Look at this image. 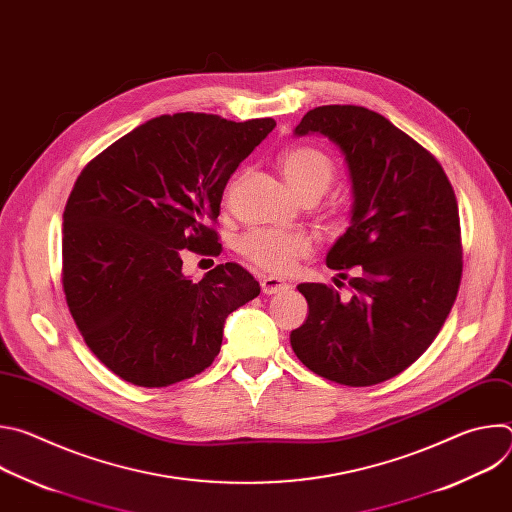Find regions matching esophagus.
Returning <instances> with one entry per match:
<instances>
[{
	"instance_id": "1",
	"label": "esophagus",
	"mask_w": 512,
	"mask_h": 512,
	"mask_svg": "<svg viewBox=\"0 0 512 512\" xmlns=\"http://www.w3.org/2000/svg\"><path fill=\"white\" fill-rule=\"evenodd\" d=\"M289 285L277 277H263L261 279V291L265 296H275V294H281V291H285Z\"/></svg>"
}]
</instances>
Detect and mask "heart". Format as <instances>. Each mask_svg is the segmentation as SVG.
I'll list each match as a JSON object with an SVG mask.
<instances>
[{"instance_id": "obj_1", "label": "heart", "mask_w": 512, "mask_h": 512, "mask_svg": "<svg viewBox=\"0 0 512 512\" xmlns=\"http://www.w3.org/2000/svg\"><path fill=\"white\" fill-rule=\"evenodd\" d=\"M279 168L289 188L304 200H318L336 178L334 160L314 145H296L279 156ZM328 221L332 229L344 227V214L330 210ZM314 251L310 237L300 233H281L271 229H255L241 237L239 253L271 275H285L310 257Z\"/></svg>"}]
</instances>
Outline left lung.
<instances>
[{
    "label": "left lung",
    "mask_w": 512,
    "mask_h": 512,
    "mask_svg": "<svg viewBox=\"0 0 512 512\" xmlns=\"http://www.w3.org/2000/svg\"><path fill=\"white\" fill-rule=\"evenodd\" d=\"M312 131L340 145L352 178V225L326 257L352 296L300 283L310 314L289 342L312 373L371 387L411 367L450 316L462 281L458 202L440 162L367 107H316L296 135Z\"/></svg>",
    "instance_id": "1"
}]
</instances>
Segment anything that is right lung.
Wrapping results in <instances>:
<instances>
[{
  "label": "right lung",
  "instance_id": "1",
  "mask_svg": "<svg viewBox=\"0 0 512 512\" xmlns=\"http://www.w3.org/2000/svg\"><path fill=\"white\" fill-rule=\"evenodd\" d=\"M275 127L210 113L162 115L95 156L64 206L62 289L91 352L123 381L162 389L221 352L231 312L259 296L239 263L200 281L182 249L221 255L216 218L237 166Z\"/></svg>",
  "mask_w": 512,
  "mask_h": 512
}]
</instances>
